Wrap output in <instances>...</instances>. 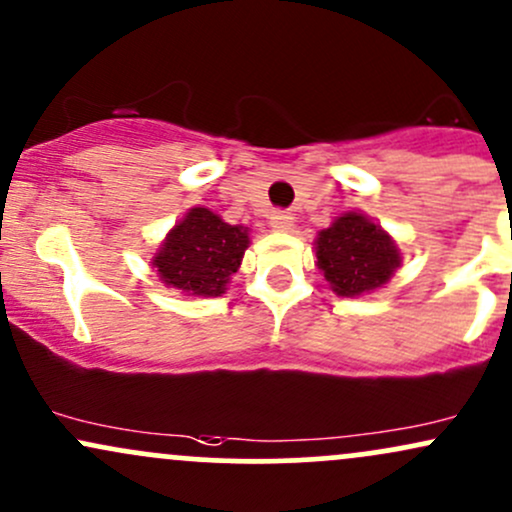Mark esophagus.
Listing matches in <instances>:
<instances>
[{
	"label": "esophagus",
	"mask_w": 512,
	"mask_h": 512,
	"mask_svg": "<svg viewBox=\"0 0 512 512\" xmlns=\"http://www.w3.org/2000/svg\"><path fill=\"white\" fill-rule=\"evenodd\" d=\"M269 228L277 230V233H289L294 228V216L289 211H274L269 216Z\"/></svg>",
	"instance_id": "1"
}]
</instances>
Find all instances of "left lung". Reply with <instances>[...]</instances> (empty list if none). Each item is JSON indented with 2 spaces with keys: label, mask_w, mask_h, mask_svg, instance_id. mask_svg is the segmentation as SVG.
<instances>
[{
  "label": "left lung",
  "mask_w": 512,
  "mask_h": 512,
  "mask_svg": "<svg viewBox=\"0 0 512 512\" xmlns=\"http://www.w3.org/2000/svg\"><path fill=\"white\" fill-rule=\"evenodd\" d=\"M316 267L330 289L345 299L374 294L391 282L403 257L396 240L359 211H347L313 240Z\"/></svg>",
  "instance_id": "left-lung-1"
}]
</instances>
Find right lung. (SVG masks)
Masks as SVG:
<instances>
[{"label": "right lung", "instance_id": "add662e5", "mask_svg": "<svg viewBox=\"0 0 512 512\" xmlns=\"http://www.w3.org/2000/svg\"><path fill=\"white\" fill-rule=\"evenodd\" d=\"M247 247L250 230L245 226H230L206 206H194L170 228L150 265L167 289L211 299L226 294Z\"/></svg>", "mask_w": 512, "mask_h": 512}]
</instances>
